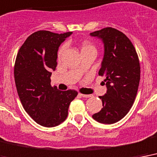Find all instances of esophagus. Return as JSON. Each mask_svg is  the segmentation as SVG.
I'll return each instance as SVG.
<instances>
[{
    "label": "esophagus",
    "instance_id": "34e87169",
    "mask_svg": "<svg viewBox=\"0 0 157 157\" xmlns=\"http://www.w3.org/2000/svg\"><path fill=\"white\" fill-rule=\"evenodd\" d=\"M81 97L82 98H92V95H86V94H79Z\"/></svg>",
    "mask_w": 157,
    "mask_h": 157
}]
</instances>
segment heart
Listing matches in <instances>:
<instances>
[{"label": "heart", "instance_id": "heart-1", "mask_svg": "<svg viewBox=\"0 0 157 157\" xmlns=\"http://www.w3.org/2000/svg\"><path fill=\"white\" fill-rule=\"evenodd\" d=\"M91 48H94V47H92V45L90 44L89 42H83L82 45V51H84V50H87V49H91ZM64 52V47H62L61 49L59 51V56H60Z\"/></svg>", "mask_w": 157, "mask_h": 157}]
</instances>
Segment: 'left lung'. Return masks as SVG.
Segmentation results:
<instances>
[{"label":"left lung","mask_w":157,"mask_h":157,"mask_svg":"<svg viewBox=\"0 0 157 157\" xmlns=\"http://www.w3.org/2000/svg\"><path fill=\"white\" fill-rule=\"evenodd\" d=\"M104 45L99 75L105 76L106 93L100 96L101 110L92 118L102 124H114L124 117L135 100L140 81V64L136 50L127 36L113 28L91 33Z\"/></svg>","instance_id":"8db88e82"}]
</instances>
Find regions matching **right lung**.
<instances>
[{"instance_id":"right-lung-1","label":"right lung","mask_w":157,"mask_h":157,"mask_svg":"<svg viewBox=\"0 0 157 157\" xmlns=\"http://www.w3.org/2000/svg\"><path fill=\"white\" fill-rule=\"evenodd\" d=\"M71 34L37 31L25 40L17 54L14 75L18 95L29 116L44 127L65 121L70 102L78 95L75 90L59 91L51 85L59 47Z\"/></svg>"}]
</instances>
